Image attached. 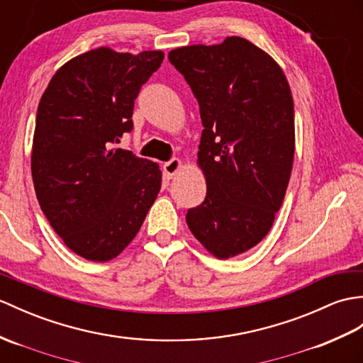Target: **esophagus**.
<instances>
[{"label": "esophagus", "mask_w": 363, "mask_h": 363, "mask_svg": "<svg viewBox=\"0 0 363 363\" xmlns=\"http://www.w3.org/2000/svg\"><path fill=\"white\" fill-rule=\"evenodd\" d=\"M181 167H182V162L179 161V159L173 157L172 161H168V162L164 164V173L168 176V178H173V176L181 170Z\"/></svg>", "instance_id": "1"}]
</instances>
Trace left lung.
<instances>
[{"label":"left lung","mask_w":363,"mask_h":363,"mask_svg":"<svg viewBox=\"0 0 363 363\" xmlns=\"http://www.w3.org/2000/svg\"><path fill=\"white\" fill-rule=\"evenodd\" d=\"M202 121L198 165L207 193L187 212L189 229L210 254L232 258L263 240L288 189L296 126L288 79L249 40L170 50Z\"/></svg>","instance_id":"8db88e82"}]
</instances>
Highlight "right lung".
<instances>
[{"label": "right lung", "mask_w": 363, "mask_h": 363, "mask_svg": "<svg viewBox=\"0 0 363 363\" xmlns=\"http://www.w3.org/2000/svg\"><path fill=\"white\" fill-rule=\"evenodd\" d=\"M164 60L97 48L71 58L40 99L30 170L40 207L74 254L116 258L161 190L156 162L111 148L133 128L139 91Z\"/></svg>", "instance_id": "add662e5"}]
</instances>
